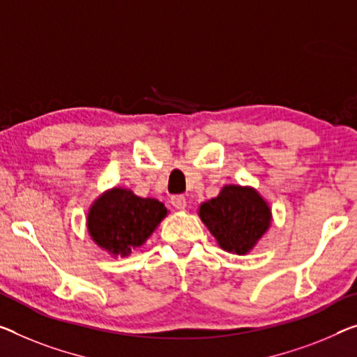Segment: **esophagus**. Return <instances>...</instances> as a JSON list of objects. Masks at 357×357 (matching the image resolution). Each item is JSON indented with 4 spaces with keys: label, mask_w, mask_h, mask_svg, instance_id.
I'll use <instances>...</instances> for the list:
<instances>
[{
    "label": "esophagus",
    "mask_w": 357,
    "mask_h": 357,
    "mask_svg": "<svg viewBox=\"0 0 357 357\" xmlns=\"http://www.w3.org/2000/svg\"><path fill=\"white\" fill-rule=\"evenodd\" d=\"M171 204L175 209H185L186 207V197L182 195H175L171 197Z\"/></svg>",
    "instance_id": "esophagus-1"
}]
</instances>
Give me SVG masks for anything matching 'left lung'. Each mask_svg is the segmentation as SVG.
<instances>
[{
  "mask_svg": "<svg viewBox=\"0 0 357 357\" xmlns=\"http://www.w3.org/2000/svg\"><path fill=\"white\" fill-rule=\"evenodd\" d=\"M199 217L223 250L245 255L270 228L271 209L252 186L225 185L199 206Z\"/></svg>",
  "mask_w": 357,
  "mask_h": 357,
  "instance_id": "left-lung-1",
  "label": "left lung"
}]
</instances>
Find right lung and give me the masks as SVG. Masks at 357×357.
Returning a JSON list of instances; mask_svg holds the SVG:
<instances>
[{
  "label": "right lung",
  "mask_w": 357,
  "mask_h": 357,
  "mask_svg": "<svg viewBox=\"0 0 357 357\" xmlns=\"http://www.w3.org/2000/svg\"><path fill=\"white\" fill-rule=\"evenodd\" d=\"M166 215V206L158 199L140 197L126 188H112L91 206L87 231L108 254L128 257L150 238Z\"/></svg>",
  "instance_id": "right-lung-1"
}]
</instances>
